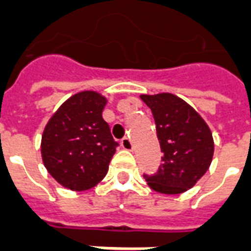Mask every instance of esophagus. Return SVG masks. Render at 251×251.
I'll list each match as a JSON object with an SVG mask.
<instances>
[{"label": "esophagus", "instance_id": "34e87169", "mask_svg": "<svg viewBox=\"0 0 251 251\" xmlns=\"http://www.w3.org/2000/svg\"><path fill=\"white\" fill-rule=\"evenodd\" d=\"M121 146L125 149V150H133V142H131V139L125 137V138L121 141Z\"/></svg>", "mask_w": 251, "mask_h": 251}]
</instances>
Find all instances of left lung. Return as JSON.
<instances>
[{"label":"left lung","mask_w":251,"mask_h":251,"mask_svg":"<svg viewBox=\"0 0 251 251\" xmlns=\"http://www.w3.org/2000/svg\"><path fill=\"white\" fill-rule=\"evenodd\" d=\"M156 126L162 164L143 175L151 189L164 195L192 188L212 163L215 143L209 126L189 104L172 93L142 95Z\"/></svg>","instance_id":"left-lung-1"}]
</instances>
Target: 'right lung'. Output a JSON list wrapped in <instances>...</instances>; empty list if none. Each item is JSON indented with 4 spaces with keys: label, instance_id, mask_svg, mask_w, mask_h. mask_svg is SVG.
<instances>
[{
    "label": "right lung",
    "instance_id": "1",
    "mask_svg": "<svg viewBox=\"0 0 251 251\" xmlns=\"http://www.w3.org/2000/svg\"><path fill=\"white\" fill-rule=\"evenodd\" d=\"M106 102L99 92H79L60 105L43 130V164L66 188L87 191L108 172L118 143L102 118Z\"/></svg>",
    "mask_w": 251,
    "mask_h": 251
}]
</instances>
